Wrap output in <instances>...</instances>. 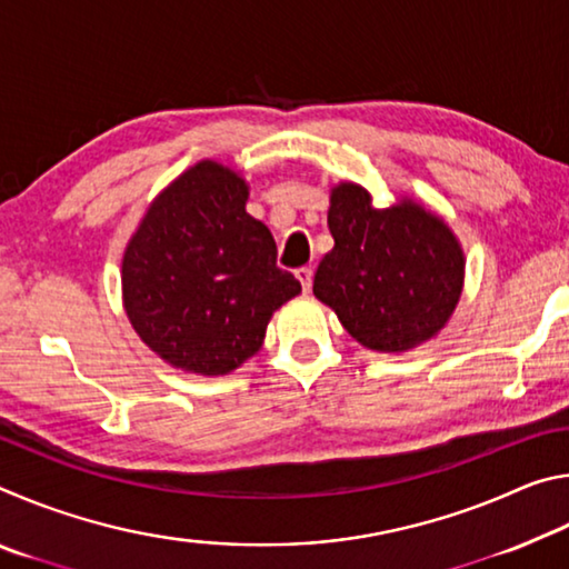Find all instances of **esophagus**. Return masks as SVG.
Segmentation results:
<instances>
[{
  "label": "esophagus",
  "mask_w": 569,
  "mask_h": 569,
  "mask_svg": "<svg viewBox=\"0 0 569 569\" xmlns=\"http://www.w3.org/2000/svg\"><path fill=\"white\" fill-rule=\"evenodd\" d=\"M296 278H298V281H301V286H303V291H306V293L311 291V286H313V271H311V266L298 268V271H296Z\"/></svg>",
  "instance_id": "obj_1"
}]
</instances>
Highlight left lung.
Masks as SVG:
<instances>
[{
	"label": "left lung",
	"mask_w": 569,
	"mask_h": 569,
	"mask_svg": "<svg viewBox=\"0 0 569 569\" xmlns=\"http://www.w3.org/2000/svg\"><path fill=\"white\" fill-rule=\"evenodd\" d=\"M333 250L313 293L343 329L373 351H407L431 339L455 311L465 256L451 230L411 200L377 210L369 192L343 182L331 192Z\"/></svg>",
	"instance_id": "obj_1"
}]
</instances>
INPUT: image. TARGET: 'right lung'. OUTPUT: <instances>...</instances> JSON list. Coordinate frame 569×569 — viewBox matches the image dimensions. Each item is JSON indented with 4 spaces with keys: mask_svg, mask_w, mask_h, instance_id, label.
<instances>
[{
    "mask_svg": "<svg viewBox=\"0 0 569 569\" xmlns=\"http://www.w3.org/2000/svg\"><path fill=\"white\" fill-rule=\"evenodd\" d=\"M243 178L198 162L156 198L122 258L132 329L160 359L218 377L250 359L276 308L301 293L276 240L246 213Z\"/></svg>",
    "mask_w": 569,
    "mask_h": 569,
    "instance_id": "right-lung-1",
    "label": "right lung"
}]
</instances>
